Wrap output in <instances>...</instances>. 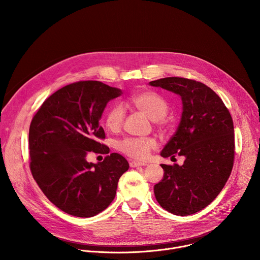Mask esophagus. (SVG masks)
<instances>
[{"mask_svg":"<svg viewBox=\"0 0 260 260\" xmlns=\"http://www.w3.org/2000/svg\"><path fill=\"white\" fill-rule=\"evenodd\" d=\"M147 164L145 162H139V161H129V166L131 168H137V167H141V166H146Z\"/></svg>","mask_w":260,"mask_h":260,"instance_id":"esophagus-1","label":"esophagus"}]
</instances>
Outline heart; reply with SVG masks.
<instances>
[{
    "label": "heart",
    "instance_id": "b5f03b06",
    "mask_svg": "<svg viewBox=\"0 0 260 260\" xmlns=\"http://www.w3.org/2000/svg\"><path fill=\"white\" fill-rule=\"evenodd\" d=\"M129 103L151 120H154L159 128H167L166 115L169 111L168 102L157 92L145 90L134 94ZM124 120V109L120 104L111 106L105 115V125L110 132H118ZM157 146L153 138H125L118 143V149L123 154L137 160H144L150 155Z\"/></svg>",
    "mask_w": 260,
    "mask_h": 260
}]
</instances>
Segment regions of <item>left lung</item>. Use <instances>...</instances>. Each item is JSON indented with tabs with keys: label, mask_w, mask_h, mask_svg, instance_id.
<instances>
[{
	"label": "left lung",
	"mask_w": 260,
	"mask_h": 260,
	"mask_svg": "<svg viewBox=\"0 0 260 260\" xmlns=\"http://www.w3.org/2000/svg\"><path fill=\"white\" fill-rule=\"evenodd\" d=\"M150 85L181 96L180 124L160 155L184 156L182 166L161 165L164 179L154 186L158 204L168 212L187 216L210 205L230 178L235 160L234 122L219 95L202 82L167 77Z\"/></svg>",
	"instance_id": "left-lung-1"
}]
</instances>
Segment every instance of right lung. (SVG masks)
I'll list each match as a JSON object with an SVG mask.
<instances>
[{
  "label": "right lung",
  "instance_id": "right-lung-1",
  "mask_svg": "<svg viewBox=\"0 0 260 260\" xmlns=\"http://www.w3.org/2000/svg\"><path fill=\"white\" fill-rule=\"evenodd\" d=\"M122 91L100 81H78L45 100L30 122L29 169L46 198L61 211L92 217L115 198L127 160L111 153L102 162L86 160L89 152L108 154L100 119L107 103Z\"/></svg>",
  "mask_w": 260,
  "mask_h": 260
}]
</instances>
